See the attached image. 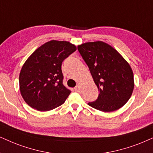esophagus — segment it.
Returning a JSON list of instances; mask_svg holds the SVG:
<instances>
[{"label":"esophagus","instance_id":"esophagus-1","mask_svg":"<svg viewBox=\"0 0 153 153\" xmlns=\"http://www.w3.org/2000/svg\"><path fill=\"white\" fill-rule=\"evenodd\" d=\"M75 91H77V92H80V85H76V86H75Z\"/></svg>","mask_w":153,"mask_h":153}]
</instances>
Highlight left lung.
<instances>
[{
	"mask_svg": "<svg viewBox=\"0 0 153 153\" xmlns=\"http://www.w3.org/2000/svg\"><path fill=\"white\" fill-rule=\"evenodd\" d=\"M99 91L98 99L88 105L103 112L120 109L129 101L134 87L132 69L123 56L103 41L78 46Z\"/></svg>",
	"mask_w": 153,
	"mask_h": 153,
	"instance_id": "1",
	"label": "left lung"
}]
</instances>
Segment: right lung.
I'll use <instances>...</instances> for the list:
<instances>
[{
    "mask_svg": "<svg viewBox=\"0 0 153 153\" xmlns=\"http://www.w3.org/2000/svg\"><path fill=\"white\" fill-rule=\"evenodd\" d=\"M68 41L50 40L30 54L19 74V90L33 108L48 111L65 102L71 91L63 85L62 63L76 50Z\"/></svg>",
    "mask_w": 153,
    "mask_h": 153,
    "instance_id": "right-lung-1",
    "label": "right lung"
}]
</instances>
